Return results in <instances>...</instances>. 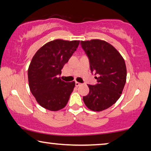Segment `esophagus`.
<instances>
[{"instance_id": "esophagus-1", "label": "esophagus", "mask_w": 151, "mask_h": 151, "mask_svg": "<svg viewBox=\"0 0 151 151\" xmlns=\"http://www.w3.org/2000/svg\"><path fill=\"white\" fill-rule=\"evenodd\" d=\"M80 85H82L81 83H80V82H76V86H79Z\"/></svg>"}]
</instances>
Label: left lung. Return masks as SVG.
Returning a JSON list of instances; mask_svg holds the SVG:
<instances>
[{
  "label": "left lung",
  "mask_w": 151,
  "mask_h": 151,
  "mask_svg": "<svg viewBox=\"0 0 151 151\" xmlns=\"http://www.w3.org/2000/svg\"><path fill=\"white\" fill-rule=\"evenodd\" d=\"M89 60L90 69L98 84H88L89 93L83 97L90 110L101 111L114 104L121 96L127 80L124 60L117 49L106 41L80 42Z\"/></svg>",
  "instance_id": "8db88e82"
}]
</instances>
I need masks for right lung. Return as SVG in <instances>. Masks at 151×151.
<instances>
[{
	"label": "right lung",
	"mask_w": 151,
	"mask_h": 151,
	"mask_svg": "<svg viewBox=\"0 0 151 151\" xmlns=\"http://www.w3.org/2000/svg\"><path fill=\"white\" fill-rule=\"evenodd\" d=\"M79 43V40L58 39L43 45L33 57L28 69L29 86L43 108L56 111L67 105L75 82H66L58 76Z\"/></svg>",
	"instance_id": "add662e5"
}]
</instances>
